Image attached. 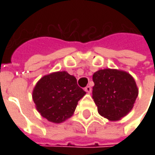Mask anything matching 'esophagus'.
<instances>
[{
  "label": "esophagus",
  "instance_id": "34e87169",
  "mask_svg": "<svg viewBox=\"0 0 155 155\" xmlns=\"http://www.w3.org/2000/svg\"><path fill=\"white\" fill-rule=\"evenodd\" d=\"M84 91H86V92H88V93H91V91H92V89H91V87L90 85H87L86 87L84 88Z\"/></svg>",
  "mask_w": 155,
  "mask_h": 155
}]
</instances>
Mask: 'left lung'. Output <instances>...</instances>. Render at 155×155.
I'll list each match as a JSON object with an SVG mask.
<instances>
[{
    "label": "left lung",
    "mask_w": 155,
    "mask_h": 155,
    "mask_svg": "<svg viewBox=\"0 0 155 155\" xmlns=\"http://www.w3.org/2000/svg\"><path fill=\"white\" fill-rule=\"evenodd\" d=\"M93 99L101 116L118 120L132 110L139 92L130 74L118 70H100L93 74Z\"/></svg>",
    "instance_id": "left-lung-1"
}]
</instances>
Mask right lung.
<instances>
[{
  "mask_svg": "<svg viewBox=\"0 0 155 155\" xmlns=\"http://www.w3.org/2000/svg\"><path fill=\"white\" fill-rule=\"evenodd\" d=\"M85 94L76 78L65 71L45 75L34 88L33 101L39 113L53 123H61L73 114Z\"/></svg>",
  "mask_w": 155,
  "mask_h": 155,
  "instance_id": "1",
  "label": "right lung"
}]
</instances>
